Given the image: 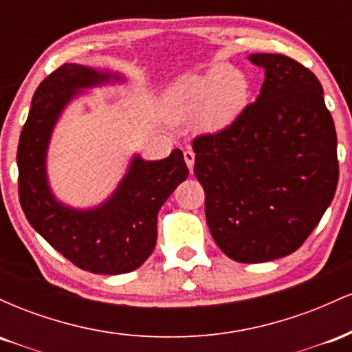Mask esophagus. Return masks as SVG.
<instances>
[{
	"mask_svg": "<svg viewBox=\"0 0 352 352\" xmlns=\"http://www.w3.org/2000/svg\"><path fill=\"white\" fill-rule=\"evenodd\" d=\"M184 159H185V164H187L188 170L192 172L193 170V164H195V153L190 151V148H187V151L184 152Z\"/></svg>",
	"mask_w": 352,
	"mask_h": 352,
	"instance_id": "34e87169",
	"label": "esophagus"
}]
</instances>
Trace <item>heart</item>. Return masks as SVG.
<instances>
[{
	"label": "heart",
	"instance_id": "obj_1",
	"mask_svg": "<svg viewBox=\"0 0 352 352\" xmlns=\"http://www.w3.org/2000/svg\"><path fill=\"white\" fill-rule=\"evenodd\" d=\"M250 96V84L241 71L221 66L201 76H188L168 87L165 106L173 119L204 111L208 127H225L243 111Z\"/></svg>",
	"mask_w": 352,
	"mask_h": 352
}]
</instances>
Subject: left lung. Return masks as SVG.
I'll return each instance as SVG.
<instances>
[{
  "label": "left lung",
  "instance_id": "1",
  "mask_svg": "<svg viewBox=\"0 0 352 352\" xmlns=\"http://www.w3.org/2000/svg\"><path fill=\"white\" fill-rule=\"evenodd\" d=\"M263 67L260 96L228 127L195 137V177L215 243L238 263L296 252L338 187V137L308 67L283 54H250Z\"/></svg>",
  "mask_w": 352,
  "mask_h": 352
}]
</instances>
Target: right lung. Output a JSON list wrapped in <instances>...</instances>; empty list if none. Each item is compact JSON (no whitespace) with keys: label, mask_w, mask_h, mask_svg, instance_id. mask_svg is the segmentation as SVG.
<instances>
[{"label":"right lung","mask_w":352,"mask_h":352,"mask_svg":"<svg viewBox=\"0 0 352 352\" xmlns=\"http://www.w3.org/2000/svg\"><path fill=\"white\" fill-rule=\"evenodd\" d=\"M122 80L119 74L66 63L39 84L18 145L21 208L36 232L78 268L98 274L134 272L157 243L159 210L188 175L180 148L167 159L134 155L127 173L99 207L78 210L56 200L46 173L52 129L82 89Z\"/></svg>","instance_id":"obj_1"}]
</instances>
